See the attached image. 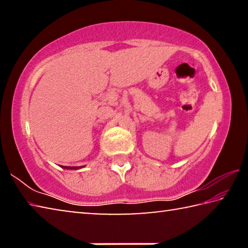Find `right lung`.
Masks as SVG:
<instances>
[{"instance_id": "add662e5", "label": "right lung", "mask_w": 248, "mask_h": 248, "mask_svg": "<svg viewBox=\"0 0 248 248\" xmlns=\"http://www.w3.org/2000/svg\"><path fill=\"white\" fill-rule=\"evenodd\" d=\"M64 169H68V170H77V169H78V166H65L64 167Z\"/></svg>"}]
</instances>
